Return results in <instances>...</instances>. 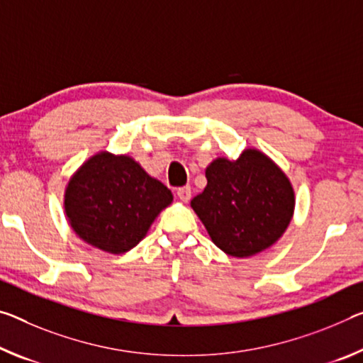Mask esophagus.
<instances>
[{
    "mask_svg": "<svg viewBox=\"0 0 363 363\" xmlns=\"http://www.w3.org/2000/svg\"><path fill=\"white\" fill-rule=\"evenodd\" d=\"M176 194H177V197H179L181 202H189V200H191L192 191H191V187H189V186H184V187L177 189Z\"/></svg>",
    "mask_w": 363,
    "mask_h": 363,
    "instance_id": "esophagus-1",
    "label": "esophagus"
}]
</instances>
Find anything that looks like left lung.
<instances>
[{
    "instance_id": "obj_1",
    "label": "left lung",
    "mask_w": 363,
    "mask_h": 363,
    "mask_svg": "<svg viewBox=\"0 0 363 363\" xmlns=\"http://www.w3.org/2000/svg\"><path fill=\"white\" fill-rule=\"evenodd\" d=\"M205 174L208 184L191 205L216 247L244 258L283 235L294 213V191L267 155L249 148L234 161L218 158Z\"/></svg>"
}]
</instances>
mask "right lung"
<instances>
[{
	"label": "right lung",
	"instance_id": "obj_1",
	"mask_svg": "<svg viewBox=\"0 0 363 363\" xmlns=\"http://www.w3.org/2000/svg\"><path fill=\"white\" fill-rule=\"evenodd\" d=\"M172 194L129 157L103 152L91 157L69 181L65 208L85 242L109 254H124L145 238Z\"/></svg>",
	"mask_w": 363,
	"mask_h": 363
}]
</instances>
